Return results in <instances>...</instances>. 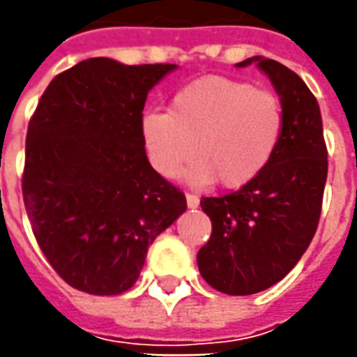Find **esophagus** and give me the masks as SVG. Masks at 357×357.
Wrapping results in <instances>:
<instances>
[{"label":"esophagus","instance_id":"esophagus-1","mask_svg":"<svg viewBox=\"0 0 357 357\" xmlns=\"http://www.w3.org/2000/svg\"><path fill=\"white\" fill-rule=\"evenodd\" d=\"M185 199H187V206L189 208H197L199 206V197L193 193H185Z\"/></svg>","mask_w":357,"mask_h":357}]
</instances>
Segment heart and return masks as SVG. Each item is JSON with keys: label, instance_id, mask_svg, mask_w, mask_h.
<instances>
[{"label": "heart", "instance_id": "heart-1", "mask_svg": "<svg viewBox=\"0 0 357 357\" xmlns=\"http://www.w3.org/2000/svg\"><path fill=\"white\" fill-rule=\"evenodd\" d=\"M284 132V105L271 89L252 82L204 76L178 89L168 112L149 110L141 135L151 164L176 178L191 158L195 185L216 181L239 189L262 174Z\"/></svg>", "mask_w": 357, "mask_h": 357}]
</instances>
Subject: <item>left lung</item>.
Instances as JSON below:
<instances>
[{
  "label": "left lung",
  "instance_id": "8db88e82",
  "mask_svg": "<svg viewBox=\"0 0 357 357\" xmlns=\"http://www.w3.org/2000/svg\"><path fill=\"white\" fill-rule=\"evenodd\" d=\"M258 61L284 105V132L268 168L239 191L202 197L212 222L197 262L216 291L245 296L291 271L314 239L327 181V145L319 105L298 74L273 59Z\"/></svg>",
  "mask_w": 357,
  "mask_h": 357
}]
</instances>
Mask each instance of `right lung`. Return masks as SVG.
<instances>
[{
    "mask_svg": "<svg viewBox=\"0 0 357 357\" xmlns=\"http://www.w3.org/2000/svg\"><path fill=\"white\" fill-rule=\"evenodd\" d=\"M174 68L86 59L51 80L30 118L24 208L51 268L78 291H128L156 235L185 212L141 135L149 89Z\"/></svg>",
    "mask_w": 357,
    "mask_h": 357,
    "instance_id": "obj_1",
    "label": "right lung"
}]
</instances>
